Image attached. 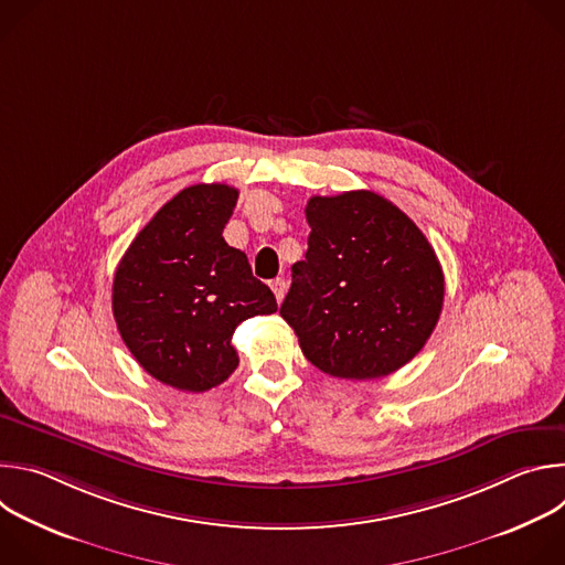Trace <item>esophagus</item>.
I'll return each instance as SVG.
<instances>
[{
  "mask_svg": "<svg viewBox=\"0 0 565 565\" xmlns=\"http://www.w3.org/2000/svg\"><path fill=\"white\" fill-rule=\"evenodd\" d=\"M270 288H273V292H275L277 301H281V299H284V295H286V281H284L281 277H277V279H273V281H270Z\"/></svg>",
  "mask_w": 565,
  "mask_h": 565,
  "instance_id": "esophagus-1",
  "label": "esophagus"
}]
</instances>
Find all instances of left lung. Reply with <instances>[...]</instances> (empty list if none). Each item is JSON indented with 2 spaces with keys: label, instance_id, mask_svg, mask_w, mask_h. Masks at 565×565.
Masks as SVG:
<instances>
[{
  "label": "left lung",
  "instance_id": "obj_1",
  "mask_svg": "<svg viewBox=\"0 0 565 565\" xmlns=\"http://www.w3.org/2000/svg\"><path fill=\"white\" fill-rule=\"evenodd\" d=\"M303 262L279 308L310 364L375 380L414 360L443 310L445 275L420 227L384 196H312Z\"/></svg>",
  "mask_w": 565,
  "mask_h": 565
}]
</instances>
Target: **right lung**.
Returning <instances> with one entry per match:
<instances>
[{
  "label": "right lung",
  "instance_id": "obj_1",
  "mask_svg": "<svg viewBox=\"0 0 565 565\" xmlns=\"http://www.w3.org/2000/svg\"><path fill=\"white\" fill-rule=\"evenodd\" d=\"M236 199L223 183L181 190L136 234L116 268L111 306L122 342L151 377L179 391L225 382L238 366L234 329L277 312L246 253L223 238Z\"/></svg>",
  "mask_w": 565,
  "mask_h": 565
}]
</instances>
